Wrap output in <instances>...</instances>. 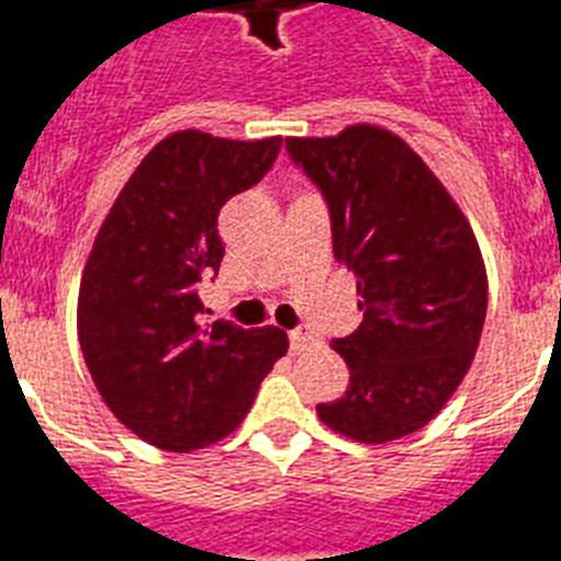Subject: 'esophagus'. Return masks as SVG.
Here are the masks:
<instances>
[{"instance_id": "esophagus-1", "label": "esophagus", "mask_w": 561, "mask_h": 561, "mask_svg": "<svg viewBox=\"0 0 561 561\" xmlns=\"http://www.w3.org/2000/svg\"><path fill=\"white\" fill-rule=\"evenodd\" d=\"M289 342H291V351H295V354H300V351H306L309 345H314L317 334L311 325H297V329L289 331Z\"/></svg>"}]
</instances>
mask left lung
Returning <instances> with one entry per match:
<instances>
[{"mask_svg": "<svg viewBox=\"0 0 561 561\" xmlns=\"http://www.w3.org/2000/svg\"><path fill=\"white\" fill-rule=\"evenodd\" d=\"M286 151L323 193L334 257L362 297L359 329L331 342L351 385L317 415L362 444L404 438L438 415L478 351L489 284L472 227L385 128L289 137Z\"/></svg>", "mask_w": 561, "mask_h": 561, "instance_id": "8db88e82", "label": "left lung"}]
</instances>
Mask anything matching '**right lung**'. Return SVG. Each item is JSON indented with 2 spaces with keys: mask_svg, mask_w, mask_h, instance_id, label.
Instances as JSON below:
<instances>
[{
  "mask_svg": "<svg viewBox=\"0 0 561 561\" xmlns=\"http://www.w3.org/2000/svg\"><path fill=\"white\" fill-rule=\"evenodd\" d=\"M270 140L176 131L146 153L108 210L78 295V340L103 401L142 440L191 453L244 421L289 348L286 331L202 323L219 275V210L264 180Z\"/></svg>",
  "mask_w": 561,
  "mask_h": 561,
  "instance_id": "right-lung-1",
  "label": "right lung"
}]
</instances>
